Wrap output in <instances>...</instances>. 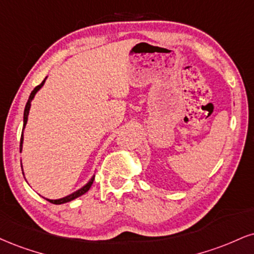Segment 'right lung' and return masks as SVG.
I'll list each match as a JSON object with an SVG mask.
<instances>
[{
  "label": "right lung",
  "instance_id": "obj_1",
  "mask_svg": "<svg viewBox=\"0 0 254 254\" xmlns=\"http://www.w3.org/2000/svg\"><path fill=\"white\" fill-rule=\"evenodd\" d=\"M46 79H47V77H46V78L44 79V81H42L41 84L39 85V86H36V87L34 88V90L32 91V93H30V96H29V98H28V102H27V104H26V108H24V112H23V127H22V133H21V142H20V152L22 151V146H23V131H24V127H26L27 122H28V115H29L30 105H32V102H33V99H34L35 94L39 92L40 88H41L42 86H44V84H45ZM21 168H22V163H21ZM22 172H23V170H22ZM22 174H23V173H22ZM23 176H24V174H23ZM93 180H94V175L91 176V179L88 180V181H87L86 183H85V185L82 186L81 188H79L78 190H75V191H74V193H72V194L67 195V196H65V197L57 198V200H52V198H46V200L50 201L51 203H54V204H61V203L69 202V201L74 200V198H77V197H79V196H81L82 194L86 193V191L88 190V189L91 188V186H92Z\"/></svg>",
  "mask_w": 254,
  "mask_h": 254
}]
</instances>
